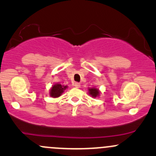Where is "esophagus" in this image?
I'll return each mask as SVG.
<instances>
[{"mask_svg":"<svg viewBox=\"0 0 156 156\" xmlns=\"http://www.w3.org/2000/svg\"><path fill=\"white\" fill-rule=\"evenodd\" d=\"M74 87H76V88H79L80 87V84L79 83H78V82H76V83H74Z\"/></svg>","mask_w":156,"mask_h":156,"instance_id":"1","label":"esophagus"}]
</instances>
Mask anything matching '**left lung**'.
Listing matches in <instances>:
<instances>
[{
	"label": "left lung",
	"instance_id": "obj_1",
	"mask_svg": "<svg viewBox=\"0 0 156 156\" xmlns=\"http://www.w3.org/2000/svg\"><path fill=\"white\" fill-rule=\"evenodd\" d=\"M89 93L90 95H92L93 98H96L97 96H99L100 92L98 89L95 88H91L89 89Z\"/></svg>",
	"mask_w": 156,
	"mask_h": 156
}]
</instances>
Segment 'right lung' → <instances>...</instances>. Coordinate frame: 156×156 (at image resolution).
Returning a JSON list of instances; mask_svg holds the SVG:
<instances>
[{"label":"right lung","mask_w":156,"mask_h":156,"mask_svg":"<svg viewBox=\"0 0 156 156\" xmlns=\"http://www.w3.org/2000/svg\"><path fill=\"white\" fill-rule=\"evenodd\" d=\"M66 88H67V86L64 87L59 83H56L53 85L51 88L50 94L53 98H58V97L61 96V94L64 92V90H65Z\"/></svg>","instance_id":"add662e5"}]
</instances>
